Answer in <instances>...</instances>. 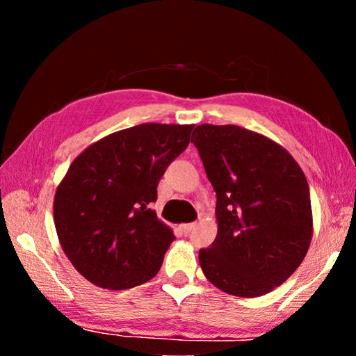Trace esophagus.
I'll use <instances>...</instances> for the list:
<instances>
[{
	"mask_svg": "<svg viewBox=\"0 0 356 356\" xmlns=\"http://www.w3.org/2000/svg\"><path fill=\"white\" fill-rule=\"evenodd\" d=\"M179 227H180V231H182V234H185V236H186V234H190L191 229L195 227V222H188V225H180Z\"/></svg>",
	"mask_w": 356,
	"mask_h": 356,
	"instance_id": "1",
	"label": "esophagus"
}]
</instances>
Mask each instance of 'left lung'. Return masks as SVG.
Masks as SVG:
<instances>
[{
	"mask_svg": "<svg viewBox=\"0 0 356 356\" xmlns=\"http://www.w3.org/2000/svg\"><path fill=\"white\" fill-rule=\"evenodd\" d=\"M191 143L216 193V238L200 251L215 287L243 298L281 286L312 238L308 180L287 150L238 125L201 124Z\"/></svg>",
	"mask_w": 356,
	"mask_h": 356,
	"instance_id": "left-lung-1",
	"label": "left lung"
}]
</instances>
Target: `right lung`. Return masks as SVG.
Segmentation results:
<instances>
[{"label": "right lung", "instance_id": "right-lung-1", "mask_svg": "<svg viewBox=\"0 0 356 356\" xmlns=\"http://www.w3.org/2000/svg\"><path fill=\"white\" fill-rule=\"evenodd\" d=\"M193 127L140 124L104 136L72 161L53 216L65 256L89 282L124 291L159 273L174 234L149 204Z\"/></svg>", "mask_w": 356, "mask_h": 356}]
</instances>
